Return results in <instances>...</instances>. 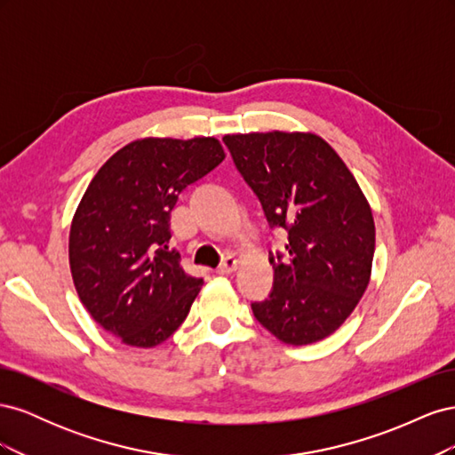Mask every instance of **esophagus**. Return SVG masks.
I'll return each instance as SVG.
<instances>
[{
	"label": "esophagus",
	"mask_w": 455,
	"mask_h": 455,
	"mask_svg": "<svg viewBox=\"0 0 455 455\" xmlns=\"http://www.w3.org/2000/svg\"><path fill=\"white\" fill-rule=\"evenodd\" d=\"M239 267V259L235 256H226L222 264H220V267L216 269L220 275H229Z\"/></svg>",
	"instance_id": "obj_1"
}]
</instances>
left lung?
I'll return each instance as SVG.
<instances>
[{
  "instance_id": "obj_1",
  "label": "left lung",
  "mask_w": 455,
  "mask_h": 455,
  "mask_svg": "<svg viewBox=\"0 0 455 455\" xmlns=\"http://www.w3.org/2000/svg\"><path fill=\"white\" fill-rule=\"evenodd\" d=\"M224 142L271 228L288 231V258L271 256L273 291L252 304L254 316L288 346L328 338L371 275L376 226L359 182L315 132L226 134Z\"/></svg>"
}]
</instances>
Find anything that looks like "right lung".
<instances>
[{
  "mask_svg": "<svg viewBox=\"0 0 455 455\" xmlns=\"http://www.w3.org/2000/svg\"><path fill=\"white\" fill-rule=\"evenodd\" d=\"M226 159L214 136L139 139L109 157L70 228V269L81 304L131 347H156L184 323L203 279L169 249L171 211L189 184Z\"/></svg>",
  "mask_w": 455,
  "mask_h": 455,
  "instance_id": "1",
  "label": "right lung"
}]
</instances>
